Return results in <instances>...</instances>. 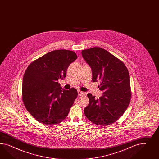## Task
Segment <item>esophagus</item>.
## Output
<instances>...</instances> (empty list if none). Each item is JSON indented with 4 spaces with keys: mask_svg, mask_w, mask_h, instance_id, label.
Wrapping results in <instances>:
<instances>
[{
    "mask_svg": "<svg viewBox=\"0 0 159 159\" xmlns=\"http://www.w3.org/2000/svg\"><path fill=\"white\" fill-rule=\"evenodd\" d=\"M78 95H79V96H84V95H85V93H84V92H82V91L79 90V91H78Z\"/></svg>",
    "mask_w": 159,
    "mask_h": 159,
    "instance_id": "1",
    "label": "esophagus"
}]
</instances>
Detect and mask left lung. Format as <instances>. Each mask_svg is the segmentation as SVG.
<instances>
[{
	"mask_svg": "<svg viewBox=\"0 0 159 159\" xmlns=\"http://www.w3.org/2000/svg\"><path fill=\"white\" fill-rule=\"evenodd\" d=\"M82 57L92 70V81L101 80L98 87L103 96L95 98L87 94L89 104L84 113L97 125L114 123L124 114L131 98L130 77L128 70L120 59L100 47L84 49Z\"/></svg>",
	"mask_w": 159,
	"mask_h": 159,
	"instance_id": "1",
	"label": "left lung"
}]
</instances>
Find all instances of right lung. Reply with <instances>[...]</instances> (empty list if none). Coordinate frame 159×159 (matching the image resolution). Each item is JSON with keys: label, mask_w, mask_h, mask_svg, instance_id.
Listing matches in <instances>:
<instances>
[{"label": "right lung", "mask_w": 159, "mask_h": 159, "mask_svg": "<svg viewBox=\"0 0 159 159\" xmlns=\"http://www.w3.org/2000/svg\"><path fill=\"white\" fill-rule=\"evenodd\" d=\"M72 51H51L31 63L24 73L22 100L29 113L40 123L55 125L64 120L77 97V90L63 89L58 79L66 76L77 59Z\"/></svg>", "instance_id": "obj_1"}]
</instances>
